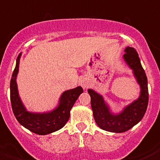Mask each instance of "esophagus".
<instances>
[{"instance_id":"esophagus-1","label":"esophagus","mask_w":160,"mask_h":160,"mask_svg":"<svg viewBox=\"0 0 160 160\" xmlns=\"http://www.w3.org/2000/svg\"><path fill=\"white\" fill-rule=\"evenodd\" d=\"M79 83H80V85L82 86L83 89H87V87H89V82L87 81L86 78H82L80 82H79Z\"/></svg>"}]
</instances>
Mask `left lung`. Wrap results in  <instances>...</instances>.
<instances>
[{
  "label": "left lung",
  "mask_w": 160,
  "mask_h": 160,
  "mask_svg": "<svg viewBox=\"0 0 160 160\" xmlns=\"http://www.w3.org/2000/svg\"><path fill=\"white\" fill-rule=\"evenodd\" d=\"M125 52L123 55L124 61L132 69L140 87L138 98L125 106L121 112H114L103 95L93 89H88L95 122L100 129L112 133H124L133 128L142 119L148 105L147 78L138 54L133 48L129 46L125 48Z\"/></svg>",
  "instance_id": "8db88e82"
}]
</instances>
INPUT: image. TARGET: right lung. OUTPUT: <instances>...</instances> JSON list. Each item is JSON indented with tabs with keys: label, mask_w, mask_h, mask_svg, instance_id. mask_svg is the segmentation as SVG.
<instances>
[{
	"label": "right lung",
	"mask_w": 160,
	"mask_h": 160,
	"mask_svg": "<svg viewBox=\"0 0 160 160\" xmlns=\"http://www.w3.org/2000/svg\"><path fill=\"white\" fill-rule=\"evenodd\" d=\"M21 56L20 53L18 57L10 81V100L16 119L23 127L36 134L46 135L59 130L69 121L71 108L83 92V89L77 87L64 91L60 96L57 107L51 111L43 112L28 111L19 96L18 89L17 76Z\"/></svg>",
	"instance_id": "1"
}]
</instances>
